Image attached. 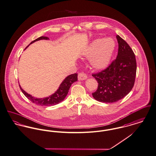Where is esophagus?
Listing matches in <instances>:
<instances>
[{
  "mask_svg": "<svg viewBox=\"0 0 156 156\" xmlns=\"http://www.w3.org/2000/svg\"><path fill=\"white\" fill-rule=\"evenodd\" d=\"M87 75L84 73H80L78 74V79L79 80H84L87 79Z\"/></svg>",
  "mask_w": 156,
  "mask_h": 156,
  "instance_id": "1",
  "label": "esophagus"
}]
</instances>
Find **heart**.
<instances>
[{
  "instance_id": "b5f03b06",
  "label": "heart",
  "mask_w": 156,
  "mask_h": 156,
  "mask_svg": "<svg viewBox=\"0 0 156 156\" xmlns=\"http://www.w3.org/2000/svg\"><path fill=\"white\" fill-rule=\"evenodd\" d=\"M115 44L112 39H98L94 41L87 48L85 57L90 58V64L97 70L106 68L111 60Z\"/></svg>"
}]
</instances>
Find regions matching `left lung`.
I'll list each match as a JSON object with an SVG mask.
<instances>
[{
	"label": "left lung",
	"instance_id": "left-lung-1",
	"mask_svg": "<svg viewBox=\"0 0 156 156\" xmlns=\"http://www.w3.org/2000/svg\"><path fill=\"white\" fill-rule=\"evenodd\" d=\"M118 54L105 70L92 76L98 83L97 90L92 93L97 101L112 103L123 98L131 91L135 80L136 62L129 45L119 35Z\"/></svg>",
	"mask_w": 156,
	"mask_h": 156
}]
</instances>
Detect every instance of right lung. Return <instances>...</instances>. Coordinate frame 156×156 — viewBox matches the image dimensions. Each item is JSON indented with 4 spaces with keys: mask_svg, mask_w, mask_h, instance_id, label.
<instances>
[{
    "mask_svg": "<svg viewBox=\"0 0 156 156\" xmlns=\"http://www.w3.org/2000/svg\"><path fill=\"white\" fill-rule=\"evenodd\" d=\"M49 39L45 36H41L36 40L32 41L30 44L33 43L35 42L36 41H40V40H49ZM29 44V45H30ZM28 45L26 49L28 47ZM24 49V50H25ZM77 81V74H73L68 76L65 78V79L62 81V82L59 85L58 89H57V91L52 94L51 95L43 98H35L34 97H32V95L28 94L27 92H26L25 90H24L21 86H20V89L21 90L22 92L24 94V95L30 99L33 103H34L37 105H41V106H51V105H55L56 104H59V102H62L65 99L66 97L67 96L69 90L70 89V87L71 85L75 82Z\"/></svg>",
    "mask_w": 156,
    "mask_h": 156,
    "instance_id": "1",
    "label": "right lung"
}]
</instances>
